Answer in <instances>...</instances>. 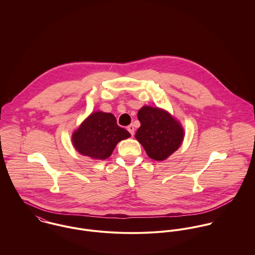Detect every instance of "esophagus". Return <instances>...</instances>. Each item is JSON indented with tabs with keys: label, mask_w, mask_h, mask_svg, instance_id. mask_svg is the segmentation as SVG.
<instances>
[{
	"label": "esophagus",
	"mask_w": 255,
	"mask_h": 255,
	"mask_svg": "<svg viewBox=\"0 0 255 255\" xmlns=\"http://www.w3.org/2000/svg\"><path fill=\"white\" fill-rule=\"evenodd\" d=\"M128 130L129 131V133L133 136L134 135V127L132 126V125H129L128 127Z\"/></svg>",
	"instance_id": "obj_1"
}]
</instances>
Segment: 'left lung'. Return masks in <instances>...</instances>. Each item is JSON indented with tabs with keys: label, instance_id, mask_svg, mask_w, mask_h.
I'll use <instances>...</instances> for the list:
<instances>
[{
	"label": "left lung",
	"instance_id": "left-lung-1",
	"mask_svg": "<svg viewBox=\"0 0 255 255\" xmlns=\"http://www.w3.org/2000/svg\"><path fill=\"white\" fill-rule=\"evenodd\" d=\"M137 118L140 128L135 138L151 159L164 161L182 145L183 128L166 110L143 106L138 111Z\"/></svg>",
	"mask_w": 255,
	"mask_h": 255
}]
</instances>
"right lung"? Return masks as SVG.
Segmentation results:
<instances>
[{"label": "right lung", "instance_id": "right-lung-1", "mask_svg": "<svg viewBox=\"0 0 255 255\" xmlns=\"http://www.w3.org/2000/svg\"><path fill=\"white\" fill-rule=\"evenodd\" d=\"M130 136V133L117 125L111 113L96 111L91 113L73 132L72 142L75 150L83 156L96 160L110 157L117 144Z\"/></svg>", "mask_w": 255, "mask_h": 255}]
</instances>
